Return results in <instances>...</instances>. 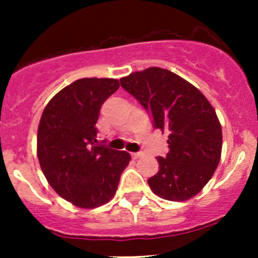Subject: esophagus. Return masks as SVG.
I'll return each instance as SVG.
<instances>
[{"instance_id": "34e87169", "label": "esophagus", "mask_w": 258, "mask_h": 258, "mask_svg": "<svg viewBox=\"0 0 258 258\" xmlns=\"http://www.w3.org/2000/svg\"><path fill=\"white\" fill-rule=\"evenodd\" d=\"M144 156V153L142 152H135V153H131V157L134 158V160H137V158L142 157Z\"/></svg>"}]
</instances>
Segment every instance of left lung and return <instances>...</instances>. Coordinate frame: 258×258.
<instances>
[{"label":"left lung","instance_id":"obj_1","mask_svg":"<svg viewBox=\"0 0 258 258\" xmlns=\"http://www.w3.org/2000/svg\"><path fill=\"white\" fill-rule=\"evenodd\" d=\"M145 107L155 128L168 134L165 158L148 186L161 199L186 201L196 196L217 168L222 128L215 108L199 88L178 75L150 67L119 80Z\"/></svg>","mask_w":258,"mask_h":258}]
</instances>
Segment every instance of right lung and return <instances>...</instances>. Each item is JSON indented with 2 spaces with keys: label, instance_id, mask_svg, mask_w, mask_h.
I'll use <instances>...</instances> for the list:
<instances>
[{
  "label": "right lung",
  "instance_id": "add662e5",
  "mask_svg": "<svg viewBox=\"0 0 258 258\" xmlns=\"http://www.w3.org/2000/svg\"><path fill=\"white\" fill-rule=\"evenodd\" d=\"M119 87L114 79H81L49 100L37 132V157L49 186L81 209L107 204L131 156L100 145L96 122Z\"/></svg>",
  "mask_w": 258,
  "mask_h": 258
}]
</instances>
